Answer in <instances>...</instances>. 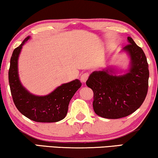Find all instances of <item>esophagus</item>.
Wrapping results in <instances>:
<instances>
[{
	"instance_id": "34e87169",
	"label": "esophagus",
	"mask_w": 158,
	"mask_h": 158,
	"mask_svg": "<svg viewBox=\"0 0 158 158\" xmlns=\"http://www.w3.org/2000/svg\"><path fill=\"white\" fill-rule=\"evenodd\" d=\"M88 77H89V73L86 72V73H83V74H82L81 76V81L82 82H85L88 80Z\"/></svg>"
}]
</instances>
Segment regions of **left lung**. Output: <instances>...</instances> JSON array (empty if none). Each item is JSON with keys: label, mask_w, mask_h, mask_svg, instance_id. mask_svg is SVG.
Instances as JSON below:
<instances>
[{"label": "left lung", "mask_w": 158, "mask_h": 158, "mask_svg": "<svg viewBox=\"0 0 158 158\" xmlns=\"http://www.w3.org/2000/svg\"><path fill=\"white\" fill-rule=\"evenodd\" d=\"M124 49L130 55L131 68L116 76L110 70L91 73L86 85L94 91L93 106L97 115L120 118L130 115L143 103L148 90L149 69L145 54L131 37Z\"/></svg>", "instance_id": "1"}]
</instances>
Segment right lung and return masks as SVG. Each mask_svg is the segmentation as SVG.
Masks as SVG:
<instances>
[{
  "label": "right lung",
  "instance_id": "add662e5",
  "mask_svg": "<svg viewBox=\"0 0 158 158\" xmlns=\"http://www.w3.org/2000/svg\"><path fill=\"white\" fill-rule=\"evenodd\" d=\"M27 36L13 52L8 70V81L13 101L17 109L26 117L36 122H57L63 119L68 111L69 103L81 88L79 80L62 84L47 96H36L21 85L18 75V58Z\"/></svg>",
  "mask_w": 158,
  "mask_h": 158
}]
</instances>
